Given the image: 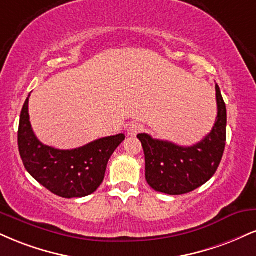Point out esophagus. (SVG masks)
Listing matches in <instances>:
<instances>
[{"mask_svg": "<svg viewBox=\"0 0 256 256\" xmlns=\"http://www.w3.org/2000/svg\"><path fill=\"white\" fill-rule=\"evenodd\" d=\"M143 131V125L140 122H132V124L128 128V134L131 137L137 136L140 132Z\"/></svg>", "mask_w": 256, "mask_h": 256, "instance_id": "1", "label": "esophagus"}]
</instances>
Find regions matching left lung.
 Instances as JSON below:
<instances>
[{
    "instance_id": "obj_1",
    "label": "left lung",
    "mask_w": 256,
    "mask_h": 256,
    "mask_svg": "<svg viewBox=\"0 0 256 256\" xmlns=\"http://www.w3.org/2000/svg\"><path fill=\"white\" fill-rule=\"evenodd\" d=\"M217 118L210 134L192 146L137 136L146 155V178L149 186L169 196L190 193L208 182L216 173L226 140V107L216 84Z\"/></svg>"
}]
</instances>
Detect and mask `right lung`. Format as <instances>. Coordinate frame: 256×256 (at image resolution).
Returning <instances> with one entry per match:
<instances>
[{"instance_id": "add662e5", "label": "right lung", "mask_w": 256, "mask_h": 256, "mask_svg": "<svg viewBox=\"0 0 256 256\" xmlns=\"http://www.w3.org/2000/svg\"><path fill=\"white\" fill-rule=\"evenodd\" d=\"M28 98L20 114L18 144L24 168L40 184L62 198H82L102 184L107 163L125 136L100 138L72 150L45 146L36 137L30 122Z\"/></svg>"}]
</instances>
